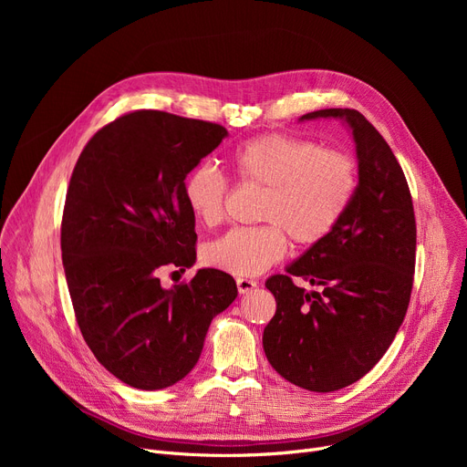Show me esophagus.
<instances>
[{
  "instance_id": "34e87169",
  "label": "esophagus",
  "mask_w": 467,
  "mask_h": 467,
  "mask_svg": "<svg viewBox=\"0 0 467 467\" xmlns=\"http://www.w3.org/2000/svg\"><path fill=\"white\" fill-rule=\"evenodd\" d=\"M236 287L240 291V296H246V293H250L257 287V282L250 280V278H236Z\"/></svg>"
}]
</instances>
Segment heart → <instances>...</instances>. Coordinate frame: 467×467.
I'll return each mask as SVG.
<instances>
[{
    "label": "heart",
    "mask_w": 467,
    "mask_h": 467,
    "mask_svg": "<svg viewBox=\"0 0 467 467\" xmlns=\"http://www.w3.org/2000/svg\"><path fill=\"white\" fill-rule=\"evenodd\" d=\"M236 176L265 187L261 227H238L204 248V261L234 276H257L285 254L289 236L299 246L326 238L348 212L358 189L352 157L289 134H265L231 155ZM227 182L212 164L192 168L183 199L196 221L215 227L225 215Z\"/></svg>",
    "instance_id": "heart-1"
}]
</instances>
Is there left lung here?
Masks as SVG:
<instances>
[{"mask_svg": "<svg viewBox=\"0 0 467 467\" xmlns=\"http://www.w3.org/2000/svg\"><path fill=\"white\" fill-rule=\"evenodd\" d=\"M338 119L356 145L358 189L338 225L265 282L276 314L263 331L268 363L291 384L335 391L369 373L409 306L416 223L403 170L356 109H320L299 122ZM301 275L320 292L292 284Z\"/></svg>", "mask_w": 467, "mask_h": 467, "instance_id": "left-lung-1", "label": "left lung"}]
</instances>
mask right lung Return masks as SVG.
Listing matches in <instances>:
<instances>
[{"mask_svg": "<svg viewBox=\"0 0 467 467\" xmlns=\"http://www.w3.org/2000/svg\"><path fill=\"white\" fill-rule=\"evenodd\" d=\"M229 132L213 122L141 109L98 130L69 180L62 265L88 348L138 389L182 380L201 358L213 317L238 296L233 276L199 268L162 287V266L196 261L183 182Z\"/></svg>", "mask_w": 467, "mask_h": 467, "instance_id": "obj_1", "label": "right lung"}]
</instances>
